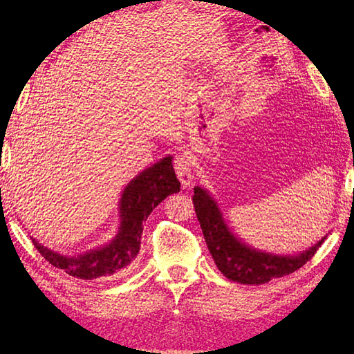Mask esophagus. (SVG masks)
<instances>
[{
    "instance_id": "esophagus-1",
    "label": "esophagus",
    "mask_w": 354,
    "mask_h": 354,
    "mask_svg": "<svg viewBox=\"0 0 354 354\" xmlns=\"http://www.w3.org/2000/svg\"><path fill=\"white\" fill-rule=\"evenodd\" d=\"M173 167H175L176 176L181 181L183 187H190L193 181V169H192V156L184 152L178 155L173 161Z\"/></svg>"
}]
</instances>
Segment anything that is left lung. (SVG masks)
I'll return each instance as SVG.
<instances>
[{"label": "left lung", "mask_w": 354, "mask_h": 354, "mask_svg": "<svg viewBox=\"0 0 354 354\" xmlns=\"http://www.w3.org/2000/svg\"><path fill=\"white\" fill-rule=\"evenodd\" d=\"M193 204L208 251L212 254L216 266L231 281L263 284L274 278H281L295 272L313 257L318 248L327 239V236L322 237L317 245L295 255L263 252L240 242L232 234L230 227L223 221L216 201L209 196L207 190L194 187Z\"/></svg>", "instance_id": "obj_1"}]
</instances>
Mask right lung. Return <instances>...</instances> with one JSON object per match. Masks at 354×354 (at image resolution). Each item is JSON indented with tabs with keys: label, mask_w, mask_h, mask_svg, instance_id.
<instances>
[{
	"label": "right lung",
	"mask_w": 354,
	"mask_h": 354,
	"mask_svg": "<svg viewBox=\"0 0 354 354\" xmlns=\"http://www.w3.org/2000/svg\"><path fill=\"white\" fill-rule=\"evenodd\" d=\"M181 183L173 170L171 156H165L152 167L142 170L126 185L120 199V228L112 242L85 254L66 257L36 242L33 243L42 257L55 268L82 280L114 275L126 269L137 257L141 245L142 223L152 209L169 194L178 193Z\"/></svg>",
	"instance_id": "obj_1"
}]
</instances>
